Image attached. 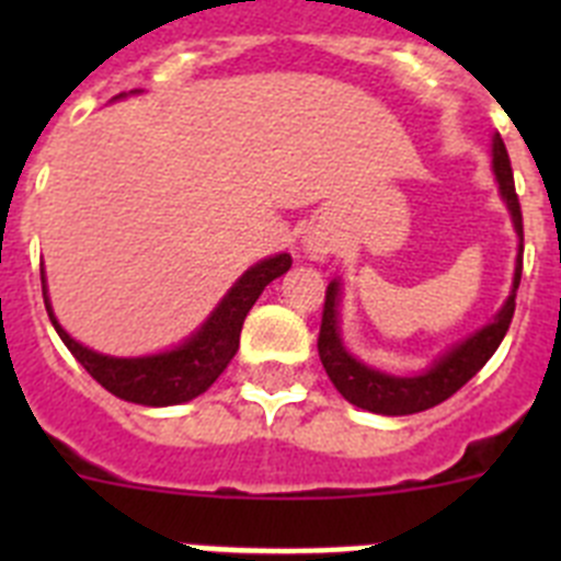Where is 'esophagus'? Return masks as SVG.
Returning a JSON list of instances; mask_svg holds the SVG:
<instances>
[{"mask_svg":"<svg viewBox=\"0 0 561 561\" xmlns=\"http://www.w3.org/2000/svg\"><path fill=\"white\" fill-rule=\"evenodd\" d=\"M306 252H309L311 257H325L329 252H334V241L325 236H309L306 238Z\"/></svg>","mask_w":561,"mask_h":561,"instance_id":"1","label":"esophagus"}]
</instances>
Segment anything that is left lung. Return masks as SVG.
Masks as SVG:
<instances>
[{
    "label": "left lung",
    "mask_w": 561,
    "mask_h": 561,
    "mask_svg": "<svg viewBox=\"0 0 561 561\" xmlns=\"http://www.w3.org/2000/svg\"><path fill=\"white\" fill-rule=\"evenodd\" d=\"M492 168L494 176H497L500 193H503L508 213H512L514 230L519 236L514 289L492 323L474 331L469 340L458 342L453 351H447L440 359L433 362V368L419 376H390L354 359L340 340V311H336V306H340V284L331 280L329 289H325L323 323H320V336H317V351H320V362H323L329 379L334 381V388L356 408L379 415H410L435 408L453 393H458L466 381L492 359V354L503 342L505 331L512 325L514 297H517L519 275H523V210H519L517 191H514L512 160H508V151H505V142L500 140V134H494L492 140Z\"/></svg>",
    "instance_id": "8db88e82"
}]
</instances>
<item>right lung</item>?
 <instances>
[{"label": "right lung", "mask_w": 561, "mask_h": 561, "mask_svg": "<svg viewBox=\"0 0 561 561\" xmlns=\"http://www.w3.org/2000/svg\"><path fill=\"white\" fill-rule=\"evenodd\" d=\"M123 98V95H117ZM291 255L280 252L275 257H266L261 264L250 266L244 275L238 277L236 286L225 295L216 311L207 317V323L202 325L193 336H187L180 348L165 351V354L153 356H134V359H123V356H106L98 351L87 348L81 342H76L67 331L58 325L53 306L47 297V280L42 272V291L47 314L56 325L58 336L64 340L72 356L81 362L87 374L103 385L108 393L117 399L134 401V404H146V408H168V404H182V401L196 399L205 393L213 381L219 379L221 370L230 365V359L238 351V336H241V325L261 291L289 272Z\"/></svg>", "instance_id": "right-lung-1"}]
</instances>
